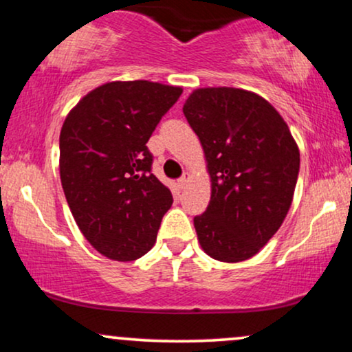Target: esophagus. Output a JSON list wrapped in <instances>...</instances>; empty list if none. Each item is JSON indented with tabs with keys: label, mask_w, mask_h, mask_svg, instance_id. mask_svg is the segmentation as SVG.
Here are the masks:
<instances>
[{
	"label": "esophagus",
	"mask_w": 352,
	"mask_h": 352,
	"mask_svg": "<svg viewBox=\"0 0 352 352\" xmlns=\"http://www.w3.org/2000/svg\"><path fill=\"white\" fill-rule=\"evenodd\" d=\"M188 180H190V173L185 172L184 175H182L180 179H179V187H180V188H185V185H187Z\"/></svg>",
	"instance_id": "obj_1"
}]
</instances>
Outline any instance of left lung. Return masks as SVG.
Segmentation results:
<instances>
[{
	"mask_svg": "<svg viewBox=\"0 0 352 352\" xmlns=\"http://www.w3.org/2000/svg\"><path fill=\"white\" fill-rule=\"evenodd\" d=\"M212 179L207 210L193 218L208 256L238 263L260 252L293 201L300 151L268 100L235 87L197 89L184 104Z\"/></svg>",
	"mask_w": 352,
	"mask_h": 352,
	"instance_id": "left-lung-1",
	"label": "left lung"
}]
</instances>
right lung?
<instances>
[{
  "label": "right lung",
  "instance_id": "add662e5",
  "mask_svg": "<svg viewBox=\"0 0 352 352\" xmlns=\"http://www.w3.org/2000/svg\"><path fill=\"white\" fill-rule=\"evenodd\" d=\"M182 87L151 80L99 86L67 114L59 172L72 217L104 256L134 261L155 243L172 193L152 173L147 142Z\"/></svg>",
  "mask_w": 352,
  "mask_h": 352
}]
</instances>
